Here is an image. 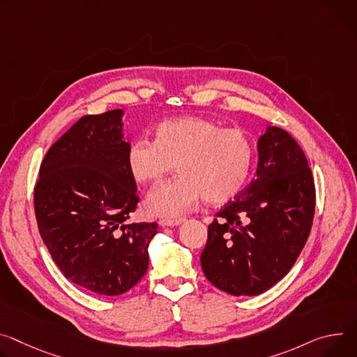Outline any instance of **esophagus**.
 <instances>
[{
  "label": "esophagus",
  "instance_id": "esophagus-1",
  "mask_svg": "<svg viewBox=\"0 0 357 357\" xmlns=\"http://www.w3.org/2000/svg\"><path fill=\"white\" fill-rule=\"evenodd\" d=\"M183 223V219H160L159 225L160 226H179Z\"/></svg>",
  "mask_w": 357,
  "mask_h": 357
}]
</instances>
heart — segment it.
<instances>
[{"label": "heart", "instance_id": "b5f03b06", "mask_svg": "<svg viewBox=\"0 0 357 357\" xmlns=\"http://www.w3.org/2000/svg\"><path fill=\"white\" fill-rule=\"evenodd\" d=\"M255 159L252 139L241 129H223L201 116L164 121L153 128V141L139 139L126 151L125 164L138 183H155L175 167L181 174L151 192V215L179 218L204 199L223 205L246 186Z\"/></svg>", "mask_w": 357, "mask_h": 357}]
</instances>
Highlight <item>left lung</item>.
I'll return each mask as SVG.
<instances>
[{"label": "left lung", "mask_w": 357, "mask_h": 357, "mask_svg": "<svg viewBox=\"0 0 357 357\" xmlns=\"http://www.w3.org/2000/svg\"><path fill=\"white\" fill-rule=\"evenodd\" d=\"M256 178L208 226L201 255L206 279L234 296L261 295L295 265L314 215L307 159L284 129L257 139Z\"/></svg>", "instance_id": "1"}]
</instances>
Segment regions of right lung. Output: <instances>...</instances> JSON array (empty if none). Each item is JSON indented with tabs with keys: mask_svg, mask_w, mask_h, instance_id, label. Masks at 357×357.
Masks as SVG:
<instances>
[{
	"mask_svg": "<svg viewBox=\"0 0 357 357\" xmlns=\"http://www.w3.org/2000/svg\"><path fill=\"white\" fill-rule=\"evenodd\" d=\"M123 111L85 115L47 152L34 190L38 229L67 279L102 296L145 275L158 223H128L139 201L125 164Z\"/></svg>",
	"mask_w": 357,
	"mask_h": 357,
	"instance_id": "obj_1",
	"label": "right lung"
}]
</instances>
